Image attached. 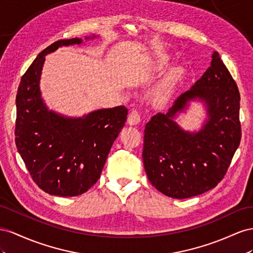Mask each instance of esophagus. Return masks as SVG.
Masks as SVG:
<instances>
[{
	"label": "esophagus",
	"mask_w": 253,
	"mask_h": 253,
	"mask_svg": "<svg viewBox=\"0 0 253 253\" xmlns=\"http://www.w3.org/2000/svg\"><path fill=\"white\" fill-rule=\"evenodd\" d=\"M141 122V115L136 110H132L128 115L127 123L129 125H136Z\"/></svg>",
	"instance_id": "obj_1"
}]
</instances>
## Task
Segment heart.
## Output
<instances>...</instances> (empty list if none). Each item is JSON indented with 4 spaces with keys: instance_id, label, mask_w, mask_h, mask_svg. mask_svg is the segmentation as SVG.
I'll return each instance as SVG.
<instances>
[{
    "instance_id": "1",
    "label": "heart",
    "mask_w": 253,
    "mask_h": 253,
    "mask_svg": "<svg viewBox=\"0 0 253 253\" xmlns=\"http://www.w3.org/2000/svg\"><path fill=\"white\" fill-rule=\"evenodd\" d=\"M174 61L172 56L167 52H160L156 53L153 58H151L148 67L147 72L150 75H159L163 73L170 64ZM184 75V69L182 66H175L170 68L168 73L165 74L164 78L160 84V89H159V93L160 95H167L168 93L174 88L176 84L181 79Z\"/></svg>"
}]
</instances>
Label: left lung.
Returning a JSON list of instances; mask_svg holds the SVG:
<instances>
[{
  "label": "left lung",
  "mask_w": 253,
  "mask_h": 253,
  "mask_svg": "<svg viewBox=\"0 0 253 253\" xmlns=\"http://www.w3.org/2000/svg\"><path fill=\"white\" fill-rule=\"evenodd\" d=\"M204 102L207 118L198 132L176 122L191 101ZM240 92L217 52L211 66L167 113L145 125L143 163L149 181L169 197L184 199L217 185L240 145Z\"/></svg>",
  "instance_id": "left-lung-1"
}]
</instances>
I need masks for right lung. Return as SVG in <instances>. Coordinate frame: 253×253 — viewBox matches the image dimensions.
<instances>
[{
	"instance_id": "add662e5",
	"label": "right lung",
	"mask_w": 253,
	"mask_h": 253,
	"mask_svg": "<svg viewBox=\"0 0 253 253\" xmlns=\"http://www.w3.org/2000/svg\"><path fill=\"white\" fill-rule=\"evenodd\" d=\"M96 38L95 35L92 37ZM83 39L58 40L37 56L21 78L16 97V145L34 181L49 195L78 196L96 183L115 139L124 127V106L79 118L49 110L41 96L45 56Z\"/></svg>"
}]
</instances>
